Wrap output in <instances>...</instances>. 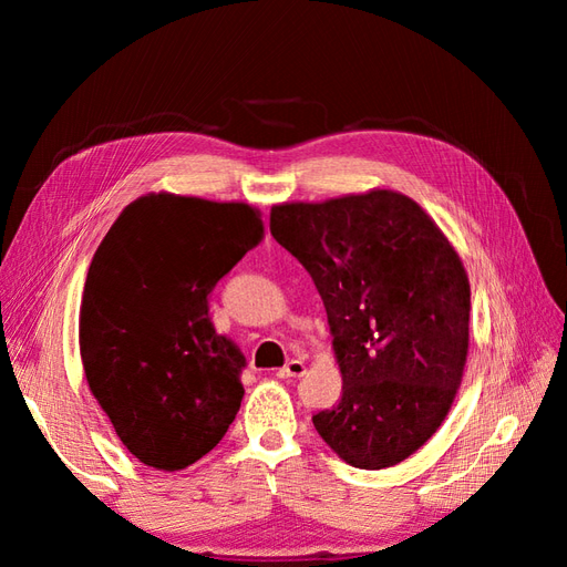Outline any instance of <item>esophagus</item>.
Listing matches in <instances>:
<instances>
[{
    "instance_id": "obj_1",
    "label": "esophagus",
    "mask_w": 567,
    "mask_h": 567,
    "mask_svg": "<svg viewBox=\"0 0 567 567\" xmlns=\"http://www.w3.org/2000/svg\"><path fill=\"white\" fill-rule=\"evenodd\" d=\"M305 362L302 359H290V362L286 364V367H281L279 371H277V375L279 379H300V375H305Z\"/></svg>"
}]
</instances>
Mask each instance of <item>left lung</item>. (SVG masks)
Returning a JSON list of instances; mask_svg holds the SVG:
<instances>
[{"mask_svg": "<svg viewBox=\"0 0 567 567\" xmlns=\"http://www.w3.org/2000/svg\"><path fill=\"white\" fill-rule=\"evenodd\" d=\"M271 236L310 271L326 307L342 398L312 416L354 468L414 454L442 425L468 354L471 286L447 236L390 188L281 203Z\"/></svg>", "mask_w": 567, "mask_h": 567, "instance_id": "8db88e82", "label": "left lung"}]
</instances>
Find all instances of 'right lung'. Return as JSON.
I'll use <instances>...</instances> for the list:
<instances>
[{
  "instance_id": "add662e5",
  "label": "right lung",
  "mask_w": 567,
  "mask_h": 567,
  "mask_svg": "<svg viewBox=\"0 0 567 567\" xmlns=\"http://www.w3.org/2000/svg\"><path fill=\"white\" fill-rule=\"evenodd\" d=\"M248 203L146 194L96 248L80 307V357L117 437L142 463L182 471L225 437L246 357L208 317L215 284L262 241Z\"/></svg>"
}]
</instances>
